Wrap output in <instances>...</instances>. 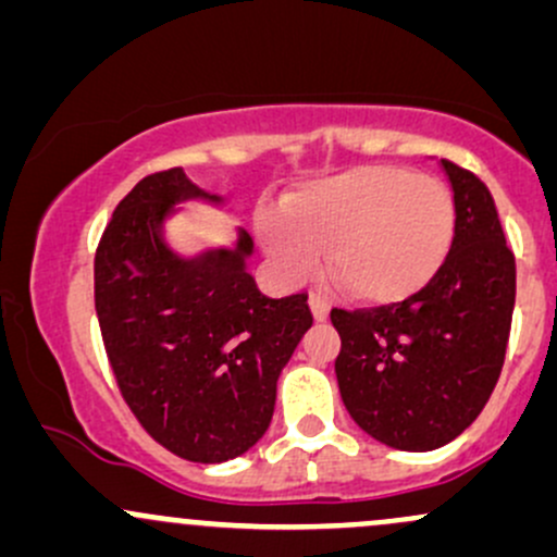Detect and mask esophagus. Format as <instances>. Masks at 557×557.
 <instances>
[{
  "instance_id": "esophagus-1",
  "label": "esophagus",
  "mask_w": 557,
  "mask_h": 557,
  "mask_svg": "<svg viewBox=\"0 0 557 557\" xmlns=\"http://www.w3.org/2000/svg\"><path fill=\"white\" fill-rule=\"evenodd\" d=\"M310 310H313V319L315 321H326L329 319V302L326 297L321 295H310Z\"/></svg>"
}]
</instances>
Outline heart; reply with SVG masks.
<instances>
[{
	"label": "heart",
	"instance_id": "obj_1",
	"mask_svg": "<svg viewBox=\"0 0 557 557\" xmlns=\"http://www.w3.org/2000/svg\"><path fill=\"white\" fill-rule=\"evenodd\" d=\"M454 199L433 175L398 166H350L305 183L281 207V228L262 242L289 276L302 278L326 255V273L345 295L391 302L433 278L451 247Z\"/></svg>",
	"mask_w": 557,
	"mask_h": 557
}]
</instances>
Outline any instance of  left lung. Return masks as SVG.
<instances>
[{
  "instance_id": "obj_1",
  "label": "left lung",
  "mask_w": 557,
  "mask_h": 557,
  "mask_svg": "<svg viewBox=\"0 0 557 557\" xmlns=\"http://www.w3.org/2000/svg\"><path fill=\"white\" fill-rule=\"evenodd\" d=\"M454 190V242L428 286L404 302L332 310L345 409L400 451H430L481 414L499 380L516 305V257L488 188L441 159Z\"/></svg>"
}]
</instances>
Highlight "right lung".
Returning a JSON list of instances; mask_svg holds the SVG:
<instances>
[{"label": "right lung", "instance_id": "obj_1", "mask_svg": "<svg viewBox=\"0 0 557 557\" xmlns=\"http://www.w3.org/2000/svg\"><path fill=\"white\" fill-rule=\"evenodd\" d=\"M207 194L181 166L119 201L95 252V310L124 400L157 444L188 462H225L265 435L281 369L313 324L308 295L265 297L247 271L255 242L183 257L164 223Z\"/></svg>", "mask_w": 557, "mask_h": 557}]
</instances>
